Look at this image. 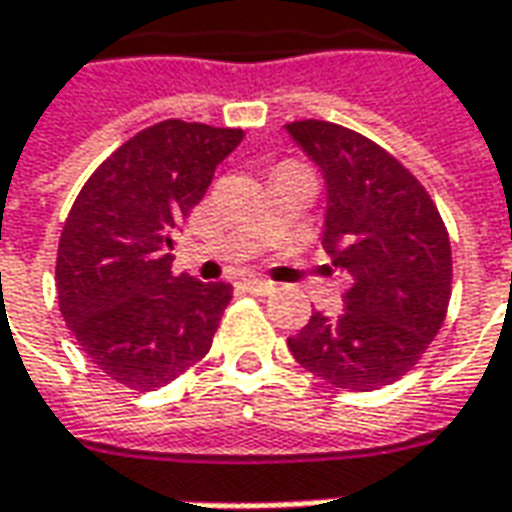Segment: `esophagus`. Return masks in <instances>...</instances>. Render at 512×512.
<instances>
[{"label": "esophagus", "mask_w": 512, "mask_h": 512, "mask_svg": "<svg viewBox=\"0 0 512 512\" xmlns=\"http://www.w3.org/2000/svg\"><path fill=\"white\" fill-rule=\"evenodd\" d=\"M243 288H246V291H252V294L266 297V294L274 291V283H271V280H263V277H249V280H243Z\"/></svg>", "instance_id": "esophagus-1"}]
</instances>
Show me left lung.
Masks as SVG:
<instances>
[{"instance_id": "8db88e82", "label": "left lung", "mask_w": 512, "mask_h": 512, "mask_svg": "<svg viewBox=\"0 0 512 512\" xmlns=\"http://www.w3.org/2000/svg\"><path fill=\"white\" fill-rule=\"evenodd\" d=\"M285 131L322 170V246L350 277L342 311H316L288 350L333 387H387L415 367L446 319V224L423 184L373 139L325 120L288 123Z\"/></svg>"}]
</instances>
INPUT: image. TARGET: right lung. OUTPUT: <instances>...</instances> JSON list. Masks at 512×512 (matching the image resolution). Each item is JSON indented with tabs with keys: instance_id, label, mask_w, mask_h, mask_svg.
<instances>
[{
	"instance_id": "right-lung-1",
	"label": "right lung",
	"mask_w": 512,
	"mask_h": 512,
	"mask_svg": "<svg viewBox=\"0 0 512 512\" xmlns=\"http://www.w3.org/2000/svg\"><path fill=\"white\" fill-rule=\"evenodd\" d=\"M241 139V128L151 125L89 176L66 215L58 305L83 353L123 387H165L210 350L232 285L173 277L170 249Z\"/></svg>"
}]
</instances>
